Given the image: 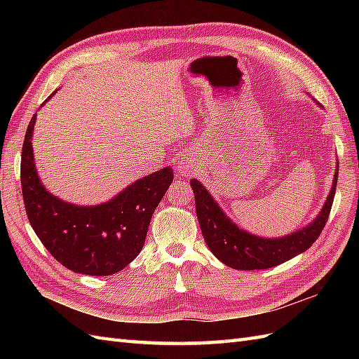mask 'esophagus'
Masks as SVG:
<instances>
[{
  "label": "esophagus",
  "instance_id": "esophagus-1",
  "mask_svg": "<svg viewBox=\"0 0 359 359\" xmlns=\"http://www.w3.org/2000/svg\"><path fill=\"white\" fill-rule=\"evenodd\" d=\"M191 171H193V165L189 162H182L179 165V172L182 175H189V174H191Z\"/></svg>",
  "mask_w": 359,
  "mask_h": 359
}]
</instances>
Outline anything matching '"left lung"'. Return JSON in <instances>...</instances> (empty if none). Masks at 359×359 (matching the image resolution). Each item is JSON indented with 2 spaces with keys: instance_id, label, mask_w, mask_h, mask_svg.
<instances>
[{
  "instance_id": "1",
  "label": "left lung",
  "mask_w": 359,
  "mask_h": 359,
  "mask_svg": "<svg viewBox=\"0 0 359 359\" xmlns=\"http://www.w3.org/2000/svg\"><path fill=\"white\" fill-rule=\"evenodd\" d=\"M338 170L334 172L333 187L318 217L310 225L284 238L265 239L243 231L228 219L217 202L205 189L199 180L193 179L189 185L196 199V215L207 242L220 262L236 270H265L279 265L309 250L319 238L329 219L334 193H337Z\"/></svg>"
}]
</instances>
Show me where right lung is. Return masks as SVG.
<instances>
[{
	"label": "right lung",
	"mask_w": 359,
	"mask_h": 359,
	"mask_svg": "<svg viewBox=\"0 0 359 359\" xmlns=\"http://www.w3.org/2000/svg\"><path fill=\"white\" fill-rule=\"evenodd\" d=\"M35 120L36 114L22 143L21 189L38 239L60 264L75 273L109 276L125 269L140 253L152 212L172 184V170L165 166L100 205L67 203L50 194L36 174L32 148Z\"/></svg>",
	"instance_id": "obj_1"
}]
</instances>
